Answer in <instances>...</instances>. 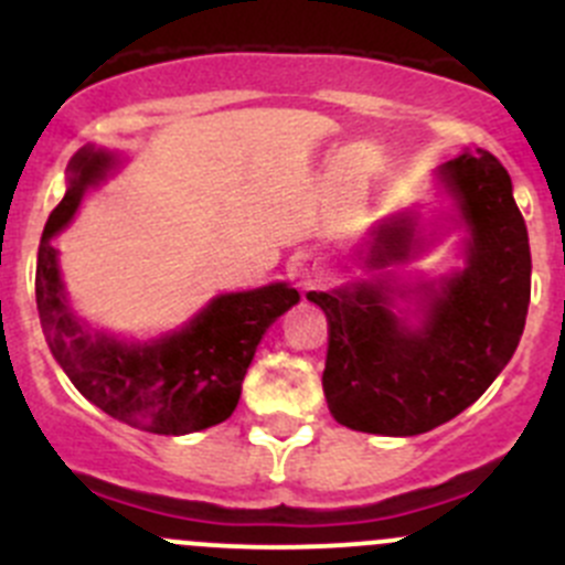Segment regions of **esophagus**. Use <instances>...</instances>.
<instances>
[{
  "label": "esophagus",
  "mask_w": 565,
  "mask_h": 565,
  "mask_svg": "<svg viewBox=\"0 0 565 565\" xmlns=\"http://www.w3.org/2000/svg\"><path fill=\"white\" fill-rule=\"evenodd\" d=\"M320 276H322L320 262L311 259V256H298V259L292 262V278L298 287H315V284L320 281Z\"/></svg>",
  "instance_id": "esophagus-1"
}]
</instances>
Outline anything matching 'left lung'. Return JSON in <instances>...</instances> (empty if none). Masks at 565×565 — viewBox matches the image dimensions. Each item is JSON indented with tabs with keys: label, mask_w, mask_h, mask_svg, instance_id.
Segmentation results:
<instances>
[{
	"label": "left lung",
	"mask_w": 565,
	"mask_h": 565,
	"mask_svg": "<svg viewBox=\"0 0 565 565\" xmlns=\"http://www.w3.org/2000/svg\"><path fill=\"white\" fill-rule=\"evenodd\" d=\"M445 179L472 228L469 267L428 289L422 328L388 311L381 284L309 292L328 317L322 372L328 411L361 434L416 436L475 403L511 361L530 306V239L511 177L489 151L447 162ZM414 243L408 221L377 232L366 265L403 262Z\"/></svg>",
	"instance_id": "8db88e82"
}]
</instances>
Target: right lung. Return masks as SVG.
<instances>
[{
	"instance_id": "1",
	"label": "right lung",
	"mask_w": 565,
	"mask_h": 565,
	"mask_svg": "<svg viewBox=\"0 0 565 565\" xmlns=\"http://www.w3.org/2000/svg\"><path fill=\"white\" fill-rule=\"evenodd\" d=\"M113 157L79 149L71 157L68 190L49 215L38 248L35 300L49 350L76 388L113 419L160 436H182L228 419L262 333L298 303L287 284L217 295L182 328L124 339L82 320L65 300L57 250L49 239L71 221L87 184Z\"/></svg>"
}]
</instances>
